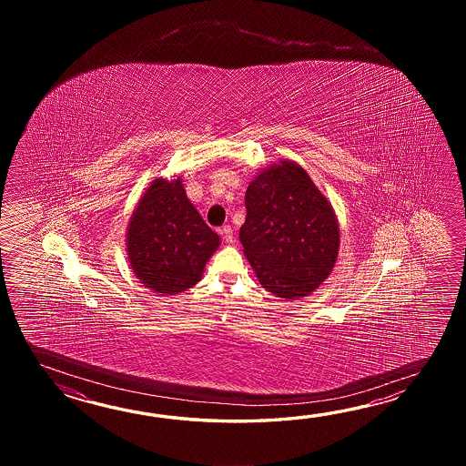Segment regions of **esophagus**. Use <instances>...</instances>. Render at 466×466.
Wrapping results in <instances>:
<instances>
[{
	"mask_svg": "<svg viewBox=\"0 0 466 466\" xmlns=\"http://www.w3.org/2000/svg\"><path fill=\"white\" fill-rule=\"evenodd\" d=\"M221 237H223V239H225L227 243H233V241H235V233H233V228H231L229 225H225V227L221 228Z\"/></svg>",
	"mask_w": 466,
	"mask_h": 466,
	"instance_id": "1",
	"label": "esophagus"
}]
</instances>
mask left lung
Wrapping results in <instances>:
<instances>
[{
	"label": "left lung",
	"mask_w": 466,
	"mask_h": 466,
	"mask_svg": "<svg viewBox=\"0 0 466 466\" xmlns=\"http://www.w3.org/2000/svg\"><path fill=\"white\" fill-rule=\"evenodd\" d=\"M245 205L239 241L259 285L287 301L311 295L335 268L339 225L307 169L288 158L261 169Z\"/></svg>",
	"instance_id": "obj_1"
}]
</instances>
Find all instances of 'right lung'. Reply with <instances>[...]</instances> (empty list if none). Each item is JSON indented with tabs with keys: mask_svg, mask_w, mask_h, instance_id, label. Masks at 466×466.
Returning <instances> with one entry per match:
<instances>
[{
	"mask_svg": "<svg viewBox=\"0 0 466 466\" xmlns=\"http://www.w3.org/2000/svg\"><path fill=\"white\" fill-rule=\"evenodd\" d=\"M219 243L187 197L181 177L153 179L127 228L129 268L158 295H178L197 285Z\"/></svg>",
	"mask_w": 466,
	"mask_h": 466,
	"instance_id": "obj_1",
	"label": "right lung"
}]
</instances>
